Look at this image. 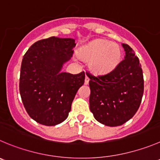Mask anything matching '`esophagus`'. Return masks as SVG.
I'll list each match as a JSON object with an SVG mask.
<instances>
[{
  "label": "esophagus",
  "mask_w": 160,
  "mask_h": 160,
  "mask_svg": "<svg viewBox=\"0 0 160 160\" xmlns=\"http://www.w3.org/2000/svg\"><path fill=\"white\" fill-rule=\"evenodd\" d=\"M89 77H88V76L86 74V78H85V84L87 85L88 83H89Z\"/></svg>",
  "instance_id": "1"
}]
</instances>
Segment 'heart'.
<instances>
[{
  "label": "heart",
  "mask_w": 160,
  "mask_h": 160,
  "mask_svg": "<svg viewBox=\"0 0 160 160\" xmlns=\"http://www.w3.org/2000/svg\"><path fill=\"white\" fill-rule=\"evenodd\" d=\"M78 56L84 61H89V68L94 73L106 74L120 63L122 49L115 42L98 39L80 49Z\"/></svg>",
  "instance_id": "heart-1"
}]
</instances>
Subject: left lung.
Segmentation results:
<instances>
[{
    "instance_id": "8db88e82",
    "label": "left lung",
    "mask_w": 160,
    "mask_h": 160,
    "mask_svg": "<svg viewBox=\"0 0 160 160\" xmlns=\"http://www.w3.org/2000/svg\"><path fill=\"white\" fill-rule=\"evenodd\" d=\"M126 56L111 72L90 78L89 108L99 122L118 127L138 110L144 92V77L139 59L127 44H122Z\"/></svg>"
}]
</instances>
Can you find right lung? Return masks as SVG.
<instances>
[{"instance_id":"add662e5","label":"right lung","mask_w":160,"mask_h":160,"mask_svg":"<svg viewBox=\"0 0 160 160\" xmlns=\"http://www.w3.org/2000/svg\"><path fill=\"white\" fill-rule=\"evenodd\" d=\"M73 38L50 37L38 41L23 56L19 78V92L31 118L45 126L64 121L78 89L85 82V72H60L72 56Z\"/></svg>"}]
</instances>
